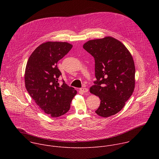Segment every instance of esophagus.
<instances>
[{"label": "esophagus", "instance_id": "34e87169", "mask_svg": "<svg viewBox=\"0 0 159 159\" xmlns=\"http://www.w3.org/2000/svg\"><path fill=\"white\" fill-rule=\"evenodd\" d=\"M80 90H81V91H82V93H87V92H88V90H89V89H88L87 88H85V87H82V88H80Z\"/></svg>", "mask_w": 159, "mask_h": 159}]
</instances>
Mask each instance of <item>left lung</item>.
I'll use <instances>...</instances> for the list:
<instances>
[{"mask_svg":"<svg viewBox=\"0 0 159 159\" xmlns=\"http://www.w3.org/2000/svg\"><path fill=\"white\" fill-rule=\"evenodd\" d=\"M83 48L95 60L97 80L90 93L101 100L96 112L104 118L114 115L123 109L133 93L135 67L133 57L121 41L110 36L89 40Z\"/></svg>","mask_w":159,"mask_h":159,"instance_id":"obj_1","label":"left lung"}]
</instances>
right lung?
Here are the masks:
<instances>
[{
  "label": "right lung",
  "instance_id": "right-lung-1",
  "mask_svg": "<svg viewBox=\"0 0 159 159\" xmlns=\"http://www.w3.org/2000/svg\"><path fill=\"white\" fill-rule=\"evenodd\" d=\"M66 42L48 41L38 47L30 57L25 70L26 90L36 104L52 117L69 111L77 90L62 80L58 61L72 49Z\"/></svg>",
  "mask_w": 159,
  "mask_h": 159
}]
</instances>
